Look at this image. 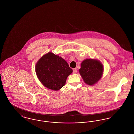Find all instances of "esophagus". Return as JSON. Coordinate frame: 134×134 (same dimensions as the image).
I'll list each match as a JSON object with an SVG mask.
<instances>
[{
    "instance_id": "1",
    "label": "esophagus",
    "mask_w": 134,
    "mask_h": 134,
    "mask_svg": "<svg viewBox=\"0 0 134 134\" xmlns=\"http://www.w3.org/2000/svg\"><path fill=\"white\" fill-rule=\"evenodd\" d=\"M77 71L76 68L73 69V74H76L77 73Z\"/></svg>"
}]
</instances>
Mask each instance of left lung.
<instances>
[{"mask_svg":"<svg viewBox=\"0 0 134 134\" xmlns=\"http://www.w3.org/2000/svg\"><path fill=\"white\" fill-rule=\"evenodd\" d=\"M84 82L93 85L102 78L103 67L102 63L96 59H87L82 61L79 70Z\"/></svg>","mask_w":134,"mask_h":134,"instance_id":"left-lung-1","label":"left lung"}]
</instances>
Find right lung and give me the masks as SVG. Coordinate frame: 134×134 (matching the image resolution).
<instances>
[{
  "mask_svg": "<svg viewBox=\"0 0 134 134\" xmlns=\"http://www.w3.org/2000/svg\"><path fill=\"white\" fill-rule=\"evenodd\" d=\"M36 73L46 87L59 90L66 83L73 70L63 58L49 52L41 58L36 65Z\"/></svg>",
  "mask_w": 134,
  "mask_h": 134,
  "instance_id": "add662e5",
  "label": "right lung"
}]
</instances>
